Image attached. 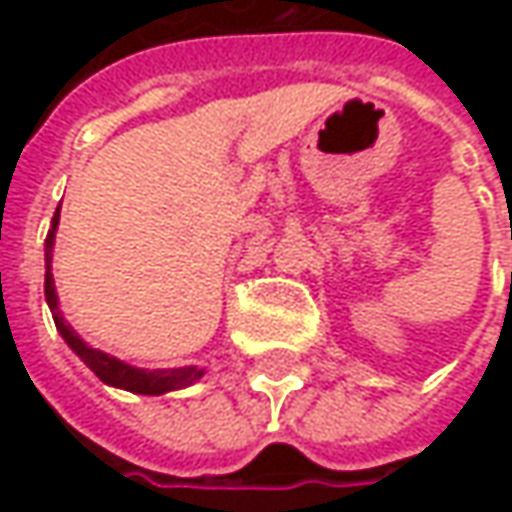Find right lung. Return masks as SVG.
Wrapping results in <instances>:
<instances>
[{"label": "right lung", "mask_w": 512, "mask_h": 512, "mask_svg": "<svg viewBox=\"0 0 512 512\" xmlns=\"http://www.w3.org/2000/svg\"><path fill=\"white\" fill-rule=\"evenodd\" d=\"M56 225H59V207L53 213V222H50L48 239H45V299H48L50 313H53V322L56 330L62 333V339L70 344V350L88 364L90 370L110 387H122L130 393H142V396H162L170 390H179V387H190L193 382H199L205 376V370H199L196 364L190 367H173V370H142V367H130L116 356H108L96 347L85 344L76 330L62 319L59 313V299H56V285H53V273H50V259H53V239H56Z\"/></svg>", "instance_id": "obj_1"}]
</instances>
